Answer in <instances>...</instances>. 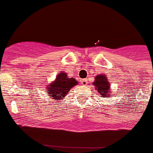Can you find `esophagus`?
I'll return each instance as SVG.
<instances>
[{"mask_svg": "<svg viewBox=\"0 0 153 153\" xmlns=\"http://www.w3.org/2000/svg\"><path fill=\"white\" fill-rule=\"evenodd\" d=\"M81 84L83 85V86H86V84H87V79H81Z\"/></svg>", "mask_w": 153, "mask_h": 153, "instance_id": "esophagus-1", "label": "esophagus"}]
</instances>
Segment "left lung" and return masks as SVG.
<instances>
[{"mask_svg":"<svg viewBox=\"0 0 153 153\" xmlns=\"http://www.w3.org/2000/svg\"><path fill=\"white\" fill-rule=\"evenodd\" d=\"M94 88L97 90L102 97H112L113 94H110L111 91L109 90V82L106 76L97 75L95 77V82L93 83Z\"/></svg>","mask_w":153,"mask_h":153,"instance_id":"obj_1","label":"left lung"}]
</instances>
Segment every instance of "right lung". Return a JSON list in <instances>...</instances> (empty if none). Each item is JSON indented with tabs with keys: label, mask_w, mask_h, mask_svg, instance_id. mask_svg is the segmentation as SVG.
Here are the masks:
<instances>
[{
	"label": "right lung",
	"mask_w": 153,
	"mask_h": 153,
	"mask_svg": "<svg viewBox=\"0 0 153 153\" xmlns=\"http://www.w3.org/2000/svg\"><path fill=\"white\" fill-rule=\"evenodd\" d=\"M77 83V80L74 78H69L67 74L61 72L56 76L54 81L47 85L45 92L48 93L47 94L52 97L53 100L58 101L59 100H63L64 96L70 92V89Z\"/></svg>",
	"instance_id": "add662e5"
}]
</instances>
